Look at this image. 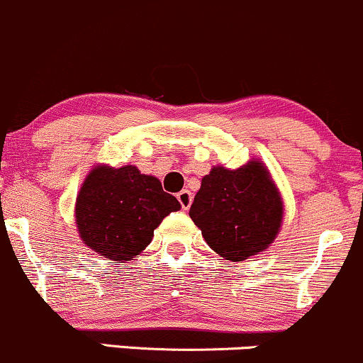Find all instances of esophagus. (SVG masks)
Here are the masks:
<instances>
[{
  "label": "esophagus",
  "mask_w": 363,
  "mask_h": 363,
  "mask_svg": "<svg viewBox=\"0 0 363 363\" xmlns=\"http://www.w3.org/2000/svg\"><path fill=\"white\" fill-rule=\"evenodd\" d=\"M177 199L178 202L182 203V209L186 211L190 206H192V194H190L189 190H182V192L177 195Z\"/></svg>",
  "instance_id": "1"
}]
</instances>
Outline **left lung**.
Returning <instances> with one entry per match:
<instances>
[{"instance_id": "obj_1", "label": "left lung", "mask_w": 363, "mask_h": 363, "mask_svg": "<svg viewBox=\"0 0 363 363\" xmlns=\"http://www.w3.org/2000/svg\"><path fill=\"white\" fill-rule=\"evenodd\" d=\"M189 214L216 254L242 262L271 247L284 206L267 166L250 160L236 169L214 166L202 178Z\"/></svg>"}]
</instances>
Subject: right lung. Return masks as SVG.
Here are the masks:
<instances>
[{
	"mask_svg": "<svg viewBox=\"0 0 363 363\" xmlns=\"http://www.w3.org/2000/svg\"><path fill=\"white\" fill-rule=\"evenodd\" d=\"M180 207L156 177L142 174L137 166L97 164L77 195V231L94 252L125 262L145 250L162 219Z\"/></svg>",
	"mask_w": 363,
	"mask_h": 363,
	"instance_id": "add662e5",
	"label": "right lung"
}]
</instances>
